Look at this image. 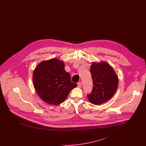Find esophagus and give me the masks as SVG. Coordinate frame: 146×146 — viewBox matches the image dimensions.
<instances>
[{
    "label": "esophagus",
    "mask_w": 146,
    "mask_h": 146,
    "mask_svg": "<svg viewBox=\"0 0 146 146\" xmlns=\"http://www.w3.org/2000/svg\"><path fill=\"white\" fill-rule=\"evenodd\" d=\"M82 83L81 82H79V83H78V86L79 88H80V87L82 86Z\"/></svg>",
    "instance_id": "1"
}]
</instances>
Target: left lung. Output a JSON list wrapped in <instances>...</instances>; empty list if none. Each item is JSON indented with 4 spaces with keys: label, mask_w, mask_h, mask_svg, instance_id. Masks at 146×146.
<instances>
[{
    "label": "left lung",
    "mask_w": 146,
    "mask_h": 146,
    "mask_svg": "<svg viewBox=\"0 0 146 146\" xmlns=\"http://www.w3.org/2000/svg\"><path fill=\"white\" fill-rule=\"evenodd\" d=\"M90 72L93 88L91 94L88 95V100L95 105L104 104L117 91L119 83L117 75L111 66L104 61L92 63Z\"/></svg>",
    "instance_id": "1"
}]
</instances>
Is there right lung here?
<instances>
[{
  "instance_id": "add662e5",
  "label": "right lung",
  "mask_w": 146,
  "mask_h": 146,
  "mask_svg": "<svg viewBox=\"0 0 146 146\" xmlns=\"http://www.w3.org/2000/svg\"><path fill=\"white\" fill-rule=\"evenodd\" d=\"M33 82L37 94L43 101L52 105L63 103L77 84L71 82L64 70V63L57 58L42 61L35 68Z\"/></svg>"
}]
</instances>
